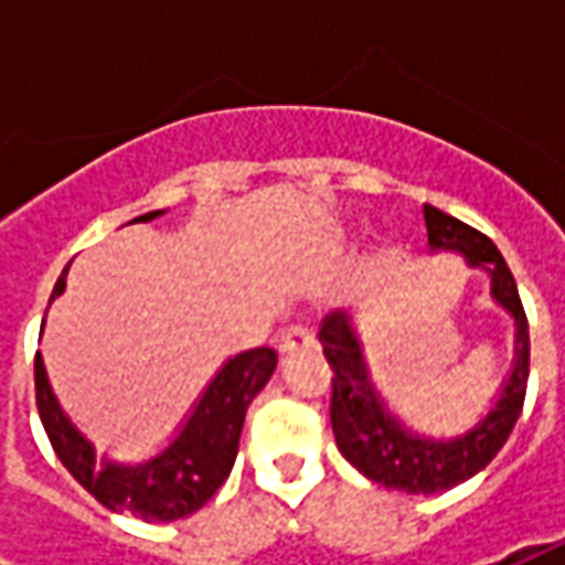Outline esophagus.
<instances>
[{
    "label": "esophagus",
    "mask_w": 565,
    "mask_h": 565,
    "mask_svg": "<svg viewBox=\"0 0 565 565\" xmlns=\"http://www.w3.org/2000/svg\"><path fill=\"white\" fill-rule=\"evenodd\" d=\"M315 344V335L308 330L306 323H290L287 330L281 332V339H278V351L281 354H290V351H299V348H311Z\"/></svg>",
    "instance_id": "obj_1"
}]
</instances>
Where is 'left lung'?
Listing matches in <instances>:
<instances>
[{"label":"left lung","mask_w":565,"mask_h":565,"mask_svg":"<svg viewBox=\"0 0 565 565\" xmlns=\"http://www.w3.org/2000/svg\"><path fill=\"white\" fill-rule=\"evenodd\" d=\"M424 221L429 245L445 250H462L472 266H481L493 281V299L509 311L518 327V348H514V369L505 381V391L499 396L497 408L475 426L472 433L450 441H429L408 433L396 424L381 396L372 387L363 363V351L356 342L351 323L342 311H332L320 323L318 339L323 344V356L332 369L330 420L335 433V445L344 460L360 472L393 490L405 493H441L472 478L497 457L511 429L518 424L530 379V330L526 311L514 275L497 245L478 233L469 223L450 217L436 205H424Z\"/></svg>","instance_id":"8db88e82"}]
</instances>
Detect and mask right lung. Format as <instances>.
Returning <instances> with one entry per match:
<instances>
[{"mask_svg":"<svg viewBox=\"0 0 565 565\" xmlns=\"http://www.w3.org/2000/svg\"><path fill=\"white\" fill-rule=\"evenodd\" d=\"M157 214L160 211H150L136 221H153ZM63 278L56 281L54 296L63 294L66 287ZM275 363L278 354L271 348H250L245 354L233 356L217 372V379L211 381L209 391L202 393L184 433L145 466L93 462V448L60 412L39 354H35V405L60 462L105 509L127 511L148 523L178 521L202 509L217 493V487L230 478L247 405L266 387Z\"/></svg>","mask_w":565,"mask_h":565,"instance_id":"right-lung-1","label":"right lung"}]
</instances>
